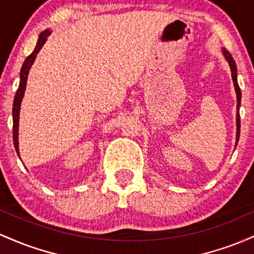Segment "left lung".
I'll list each match as a JSON object with an SVG mask.
<instances>
[{
    "mask_svg": "<svg viewBox=\"0 0 254 254\" xmlns=\"http://www.w3.org/2000/svg\"><path fill=\"white\" fill-rule=\"evenodd\" d=\"M222 54H223L224 59H226L228 64H229L230 70H232V79H233V82H234V89L236 92V102H238V105H236V141H235V146H236V145H238L239 138H240V114H239V109H240V104H241V91L238 84V68H236L234 59L232 58L229 51H227L224 48H222Z\"/></svg>",
    "mask_w": 254,
    "mask_h": 254,
    "instance_id": "left-lung-1",
    "label": "left lung"
}]
</instances>
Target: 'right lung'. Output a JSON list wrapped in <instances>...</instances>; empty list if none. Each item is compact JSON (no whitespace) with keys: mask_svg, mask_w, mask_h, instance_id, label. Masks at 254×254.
I'll use <instances>...</instances> for the list:
<instances>
[{"mask_svg":"<svg viewBox=\"0 0 254 254\" xmlns=\"http://www.w3.org/2000/svg\"><path fill=\"white\" fill-rule=\"evenodd\" d=\"M51 35V31L49 28H47L45 31L39 35L38 42H37V45L33 50V53L31 54L28 58L24 61V64H22L21 70H20V82H19V89L16 91V95L14 97V103H13V141L14 146H15L16 153L19 155V115H20V107H21L22 98H24L25 90H26V82L28 78V73H30L31 67H32L33 62H35L37 54L39 53V50L42 49L43 45L47 42L48 37Z\"/></svg>","mask_w":254,"mask_h":254,"instance_id":"right-lung-1","label":"right lung"}]
</instances>
